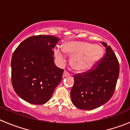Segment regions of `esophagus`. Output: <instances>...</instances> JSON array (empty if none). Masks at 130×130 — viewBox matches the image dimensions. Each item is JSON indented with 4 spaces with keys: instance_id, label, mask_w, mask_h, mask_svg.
Here are the masks:
<instances>
[{
    "instance_id": "1",
    "label": "esophagus",
    "mask_w": 130,
    "mask_h": 130,
    "mask_svg": "<svg viewBox=\"0 0 130 130\" xmlns=\"http://www.w3.org/2000/svg\"><path fill=\"white\" fill-rule=\"evenodd\" d=\"M69 75H70V74H69V73L68 72L67 70H65L63 72V77L65 78V77H66L69 76Z\"/></svg>"
}]
</instances>
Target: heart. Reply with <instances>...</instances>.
<instances>
[{
  "label": "heart",
  "mask_w": 130,
  "mask_h": 130,
  "mask_svg": "<svg viewBox=\"0 0 130 130\" xmlns=\"http://www.w3.org/2000/svg\"><path fill=\"white\" fill-rule=\"evenodd\" d=\"M65 53L72 56L71 66L77 71H86L93 68L102 58L104 50L99 44L81 41H69L63 49L56 48L55 55L60 63L65 62Z\"/></svg>",
  "instance_id": "1"
}]
</instances>
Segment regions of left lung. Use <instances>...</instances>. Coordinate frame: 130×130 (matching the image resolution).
<instances>
[{
  "label": "left lung",
  "instance_id": "left-lung-1",
  "mask_svg": "<svg viewBox=\"0 0 130 130\" xmlns=\"http://www.w3.org/2000/svg\"><path fill=\"white\" fill-rule=\"evenodd\" d=\"M96 69L74 75L70 92L72 104L82 110H92L107 102L112 96L119 74V64L110 46Z\"/></svg>",
  "mask_w": 130,
  "mask_h": 130
}]
</instances>
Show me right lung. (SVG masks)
Returning <instances> with one entry per match:
<instances>
[{
  "mask_svg": "<svg viewBox=\"0 0 130 130\" xmlns=\"http://www.w3.org/2000/svg\"><path fill=\"white\" fill-rule=\"evenodd\" d=\"M53 36H35L23 41L11 60V80L16 94L25 101L42 105L49 101L62 79L63 70L54 62Z\"/></svg>",
  "mask_w": 130,
  "mask_h": 130,
  "instance_id": "right-lung-1",
  "label": "right lung"
}]
</instances>
